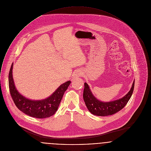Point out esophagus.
<instances>
[{
    "instance_id": "34e87169",
    "label": "esophagus",
    "mask_w": 151,
    "mask_h": 151,
    "mask_svg": "<svg viewBox=\"0 0 151 151\" xmlns=\"http://www.w3.org/2000/svg\"><path fill=\"white\" fill-rule=\"evenodd\" d=\"M82 75V72L80 70H77L74 72L73 74V77H78Z\"/></svg>"
}]
</instances>
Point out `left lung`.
Returning <instances> with one entry per match:
<instances>
[{"instance_id":"obj_1","label":"left lung","mask_w":151,"mask_h":151,"mask_svg":"<svg viewBox=\"0 0 151 151\" xmlns=\"http://www.w3.org/2000/svg\"><path fill=\"white\" fill-rule=\"evenodd\" d=\"M135 81L129 91L122 98L109 102H102L97 100L93 94L87 83H84L83 99L88 111L97 116H108L114 114L121 110L128 103L132 96Z\"/></svg>"}]
</instances>
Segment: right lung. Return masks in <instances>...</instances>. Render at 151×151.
<instances>
[{"instance_id": "obj_1", "label": "right lung", "mask_w": 151, "mask_h": 151, "mask_svg": "<svg viewBox=\"0 0 151 151\" xmlns=\"http://www.w3.org/2000/svg\"><path fill=\"white\" fill-rule=\"evenodd\" d=\"M13 65V63L9 74V87L11 97L17 108L25 114L36 118H46L53 115L57 111L64 93L71 81H68L61 84L46 99L32 100L23 96L16 88L12 75Z\"/></svg>"}]
</instances>
